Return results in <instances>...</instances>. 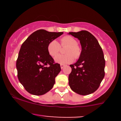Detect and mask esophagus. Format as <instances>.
Returning <instances> with one entry per match:
<instances>
[{"label":"esophagus","instance_id":"esophagus-1","mask_svg":"<svg viewBox=\"0 0 121 121\" xmlns=\"http://www.w3.org/2000/svg\"><path fill=\"white\" fill-rule=\"evenodd\" d=\"M65 66V65L64 64H60V66H61V69H62L64 68V66Z\"/></svg>","mask_w":121,"mask_h":121}]
</instances>
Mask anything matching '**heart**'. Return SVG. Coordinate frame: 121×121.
<instances>
[{"instance_id":"1","label":"heart","mask_w":121,"mask_h":121,"mask_svg":"<svg viewBox=\"0 0 121 121\" xmlns=\"http://www.w3.org/2000/svg\"><path fill=\"white\" fill-rule=\"evenodd\" d=\"M61 46H68L65 53L66 55H59L55 57V61L57 63L65 64L72 62L75 59L80 57L81 53V49L77 44V41L74 37L70 36H65L61 39ZM61 49V46L56 40L51 41L48 45L47 50L48 53L51 56L54 57L57 55Z\"/></svg>"}]
</instances>
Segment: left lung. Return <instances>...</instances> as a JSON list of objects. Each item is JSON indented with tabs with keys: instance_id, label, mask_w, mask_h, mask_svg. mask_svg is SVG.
<instances>
[{
	"instance_id": "1",
	"label": "left lung",
	"mask_w": 121,
	"mask_h": 121,
	"mask_svg": "<svg viewBox=\"0 0 121 121\" xmlns=\"http://www.w3.org/2000/svg\"><path fill=\"white\" fill-rule=\"evenodd\" d=\"M68 34L80 40L82 48L77 61L70 65L69 85L76 93L88 95L97 91L105 76L103 51L96 38L87 30Z\"/></svg>"
}]
</instances>
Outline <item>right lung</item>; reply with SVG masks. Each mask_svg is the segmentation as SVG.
<instances>
[{
    "instance_id": "right-lung-1",
    "label": "right lung",
    "mask_w": 121,
    "mask_h": 121,
    "mask_svg": "<svg viewBox=\"0 0 121 121\" xmlns=\"http://www.w3.org/2000/svg\"><path fill=\"white\" fill-rule=\"evenodd\" d=\"M63 34L39 30L32 33L23 43L16 61L17 77L30 94L41 95L49 91L61 71L48 53V44Z\"/></svg>"
}]
</instances>
